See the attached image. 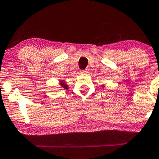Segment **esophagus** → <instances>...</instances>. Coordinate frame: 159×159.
Here are the masks:
<instances>
[{
    "label": "esophagus",
    "mask_w": 159,
    "mask_h": 159,
    "mask_svg": "<svg viewBox=\"0 0 159 159\" xmlns=\"http://www.w3.org/2000/svg\"><path fill=\"white\" fill-rule=\"evenodd\" d=\"M81 72L82 74H87V73H89V69H87V68H86V69H85V70H81Z\"/></svg>",
    "instance_id": "34e87169"
}]
</instances>
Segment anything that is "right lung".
<instances>
[{
	"instance_id": "add662e5",
	"label": "right lung",
	"mask_w": 159,
	"mask_h": 159,
	"mask_svg": "<svg viewBox=\"0 0 159 159\" xmlns=\"http://www.w3.org/2000/svg\"><path fill=\"white\" fill-rule=\"evenodd\" d=\"M60 85H61L62 87L63 88V89H66V90H67V89H68V85H66V84L63 81H61V82H60Z\"/></svg>"
}]
</instances>
